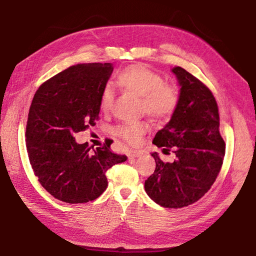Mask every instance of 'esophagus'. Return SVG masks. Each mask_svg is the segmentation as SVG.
<instances>
[{
    "label": "esophagus",
    "instance_id": "esophagus-1",
    "mask_svg": "<svg viewBox=\"0 0 256 256\" xmlns=\"http://www.w3.org/2000/svg\"><path fill=\"white\" fill-rule=\"evenodd\" d=\"M138 156H140V152H138V150H131L130 152V154H128V158L131 160V158H136V157H138Z\"/></svg>",
    "mask_w": 256,
    "mask_h": 256
}]
</instances>
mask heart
Returning a JSON list of instances; mask_svg holds the SVG:
<instances>
[{"label": "heart", "mask_w": 256, "mask_h": 256, "mask_svg": "<svg viewBox=\"0 0 256 256\" xmlns=\"http://www.w3.org/2000/svg\"><path fill=\"white\" fill-rule=\"evenodd\" d=\"M116 82L123 89L140 96V110L153 118H166L175 112L178 104V92L172 86L164 84L157 74L142 64H135L120 72ZM114 94L110 86H106L100 96V108L108 111L113 106ZM146 130L142 122L124 123L114 128V133L128 142H134Z\"/></svg>", "instance_id": "b5f03b06"}]
</instances>
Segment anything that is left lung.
Returning <instances> with one entry per match:
<instances>
[{
    "instance_id": "left-lung-1",
    "label": "left lung",
    "mask_w": 256,
    "mask_h": 256,
    "mask_svg": "<svg viewBox=\"0 0 256 256\" xmlns=\"http://www.w3.org/2000/svg\"><path fill=\"white\" fill-rule=\"evenodd\" d=\"M179 90L170 121L156 133L153 144L175 154L164 162L154 152L156 168L145 180V192L165 208H182L198 201L221 170L226 143L220 135L218 104L212 92L182 67L172 69Z\"/></svg>"
}]
</instances>
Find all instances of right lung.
Wrapping results in <instances>:
<instances>
[{"label":"right lung","instance_id":"obj_1","mask_svg":"<svg viewBox=\"0 0 256 256\" xmlns=\"http://www.w3.org/2000/svg\"><path fill=\"white\" fill-rule=\"evenodd\" d=\"M112 72L110 62L78 64L45 81L32 98L26 125L30 165L42 186L64 202L96 199L108 187L106 170L126 160L112 153L111 142L91 152L74 138L96 125Z\"/></svg>","mask_w":256,"mask_h":256}]
</instances>
